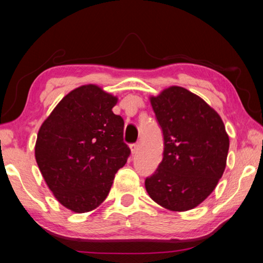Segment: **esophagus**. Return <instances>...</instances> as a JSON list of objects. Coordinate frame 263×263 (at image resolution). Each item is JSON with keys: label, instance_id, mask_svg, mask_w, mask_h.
<instances>
[{"label": "esophagus", "instance_id": "1", "mask_svg": "<svg viewBox=\"0 0 263 263\" xmlns=\"http://www.w3.org/2000/svg\"><path fill=\"white\" fill-rule=\"evenodd\" d=\"M130 148H131V152H132V154H136L137 152H138V149H139V144H132V145H130Z\"/></svg>", "mask_w": 263, "mask_h": 263}]
</instances>
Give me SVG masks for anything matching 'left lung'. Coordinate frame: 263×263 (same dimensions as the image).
<instances>
[{
    "label": "left lung",
    "mask_w": 263,
    "mask_h": 263,
    "mask_svg": "<svg viewBox=\"0 0 263 263\" xmlns=\"http://www.w3.org/2000/svg\"><path fill=\"white\" fill-rule=\"evenodd\" d=\"M151 104L163 135V158L145 180L149 197L172 211L191 210L213 190L226 167L230 139L220 116L201 97L171 87Z\"/></svg>",
    "instance_id": "obj_1"
}]
</instances>
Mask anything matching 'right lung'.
Masks as SVG:
<instances>
[{
  "mask_svg": "<svg viewBox=\"0 0 263 263\" xmlns=\"http://www.w3.org/2000/svg\"><path fill=\"white\" fill-rule=\"evenodd\" d=\"M116 103L117 97L95 84L81 86L59 102L39 128L35 161L55 198L74 212L99 206L130 157L124 121L112 112Z\"/></svg>",
  "mask_w": 263,
  "mask_h": 263,
  "instance_id": "1",
  "label": "right lung"
}]
</instances>
